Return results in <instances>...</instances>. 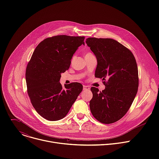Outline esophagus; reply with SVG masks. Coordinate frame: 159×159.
I'll list each match as a JSON object with an SVG mask.
<instances>
[{
  "label": "esophagus",
  "mask_w": 159,
  "mask_h": 159,
  "mask_svg": "<svg viewBox=\"0 0 159 159\" xmlns=\"http://www.w3.org/2000/svg\"><path fill=\"white\" fill-rule=\"evenodd\" d=\"M83 87H84V90H89L90 89V87L89 86H87V85H84Z\"/></svg>",
  "instance_id": "obj_1"
}]
</instances>
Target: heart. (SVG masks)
I'll list each match as a JSON object with an SVG mask.
<instances>
[{
  "mask_svg": "<svg viewBox=\"0 0 159 159\" xmlns=\"http://www.w3.org/2000/svg\"><path fill=\"white\" fill-rule=\"evenodd\" d=\"M89 54H90V53H87L85 55H85H89Z\"/></svg>",
  "mask_w": 159,
  "mask_h": 159,
  "instance_id": "obj_1",
  "label": "heart"
}]
</instances>
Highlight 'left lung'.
I'll return each mask as SVG.
<instances>
[{"mask_svg": "<svg viewBox=\"0 0 159 159\" xmlns=\"http://www.w3.org/2000/svg\"><path fill=\"white\" fill-rule=\"evenodd\" d=\"M85 43L97 58L95 77L104 80L106 86L102 91L94 87L90 89L93 94L90 111L102 123H115L126 115L137 95V62L129 49L113 39L88 38Z\"/></svg>", "mask_w": 159, "mask_h": 159, "instance_id": "1", "label": "left lung"}]
</instances>
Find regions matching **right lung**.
<instances>
[{
  "mask_svg": "<svg viewBox=\"0 0 159 159\" xmlns=\"http://www.w3.org/2000/svg\"><path fill=\"white\" fill-rule=\"evenodd\" d=\"M84 36L58 35L42 41L35 48L26 70L28 94L38 114L49 121L63 118L82 92L79 82L60 83L61 74L69 69Z\"/></svg>",
  "mask_w": 159,
  "mask_h": 159,
  "instance_id": "right-lung-1",
  "label": "right lung"
}]
</instances>
